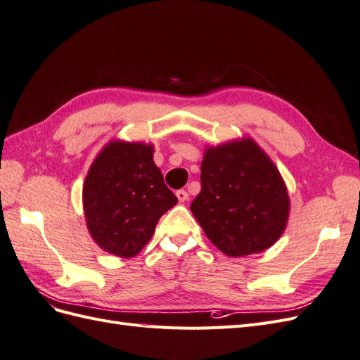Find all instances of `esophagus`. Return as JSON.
I'll list each match as a JSON object with an SVG mask.
<instances>
[{"label":"esophagus","mask_w":360,"mask_h":360,"mask_svg":"<svg viewBox=\"0 0 360 360\" xmlns=\"http://www.w3.org/2000/svg\"><path fill=\"white\" fill-rule=\"evenodd\" d=\"M176 195H177V198H179V201H180V202H184V201H186V200L189 198L188 192L184 191V189H180V191H177V192H176Z\"/></svg>","instance_id":"34e87169"}]
</instances>
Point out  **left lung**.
I'll list each match as a JSON object with an SVG mask.
<instances>
[{"label": "left lung", "mask_w": 360, "mask_h": 360, "mask_svg": "<svg viewBox=\"0 0 360 360\" xmlns=\"http://www.w3.org/2000/svg\"><path fill=\"white\" fill-rule=\"evenodd\" d=\"M191 210L217 249L243 257L282 236L290 198L275 163L255 141L243 138L204 151L201 192Z\"/></svg>", "instance_id": "obj_1"}]
</instances>
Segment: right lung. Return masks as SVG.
Instances as JSON below:
<instances>
[{
	"label": "right lung",
	"instance_id": "right-lung-1",
	"mask_svg": "<svg viewBox=\"0 0 360 360\" xmlns=\"http://www.w3.org/2000/svg\"><path fill=\"white\" fill-rule=\"evenodd\" d=\"M82 202L93 240L106 252L130 258L147 245L177 197L155 165L153 146L111 141L86 174Z\"/></svg>",
	"mask_w": 360,
	"mask_h": 360
}]
</instances>
